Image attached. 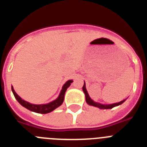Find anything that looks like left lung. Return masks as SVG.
I'll return each instance as SVG.
<instances>
[{
    "label": "left lung",
    "instance_id": "left-lung-1",
    "mask_svg": "<svg viewBox=\"0 0 147 147\" xmlns=\"http://www.w3.org/2000/svg\"><path fill=\"white\" fill-rule=\"evenodd\" d=\"M82 90L85 93V100H86V102L88 105H90V106H93V107H98L99 109H102V110H106V109H112L113 107H116V106H119V105H121L122 103H124L126 101V99L122 100L121 102H118V103H114V104H110V105H105V104H101L98 103V102H95L90 97L89 94H88V91H87L86 86H85V82H84V85L82 87Z\"/></svg>",
    "mask_w": 147,
    "mask_h": 147
}]
</instances>
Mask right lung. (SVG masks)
Segmentation results:
<instances>
[{
  "mask_svg": "<svg viewBox=\"0 0 147 147\" xmlns=\"http://www.w3.org/2000/svg\"><path fill=\"white\" fill-rule=\"evenodd\" d=\"M73 82V80H67L65 83L64 84V85L62 86V90H61L60 93H59V96L55 100L52 101V102H49L47 104H42V105H34V104H31L29 102H26L25 100L22 99L21 97H20L16 93V92L15 91L14 88L13 86H11V90H12V93L15 96V98L17 99L19 103L23 106V107H26V109L29 110L30 111H32V112L37 113H42V114H45L51 113V111L55 110L56 108H57L63 103V101H64V97H65V91L67 90V88H69V86L71 85V83Z\"/></svg>",
  "mask_w": 147,
  "mask_h": 147,
  "instance_id": "add662e5",
  "label": "right lung"
}]
</instances>
